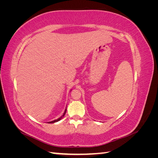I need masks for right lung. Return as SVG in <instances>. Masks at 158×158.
<instances>
[{
	"mask_svg": "<svg viewBox=\"0 0 158 158\" xmlns=\"http://www.w3.org/2000/svg\"><path fill=\"white\" fill-rule=\"evenodd\" d=\"M66 109H65V111H64V113H63V115H62L60 118H57V119H56V120H55V121H51V122H48V123H56V122H58L59 121H60V119L63 118L64 116V114H65V113H66Z\"/></svg>",
	"mask_w": 158,
	"mask_h": 158,
	"instance_id": "obj_1",
	"label": "right lung"
}]
</instances>
